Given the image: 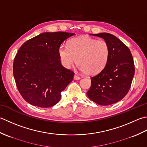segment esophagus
<instances>
[{"mask_svg": "<svg viewBox=\"0 0 147 147\" xmlns=\"http://www.w3.org/2000/svg\"><path fill=\"white\" fill-rule=\"evenodd\" d=\"M74 79L75 80H79L80 79V77H79L78 76H77V75H75L74 77Z\"/></svg>", "mask_w": 147, "mask_h": 147, "instance_id": "1", "label": "esophagus"}]
</instances>
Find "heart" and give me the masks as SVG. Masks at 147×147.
<instances>
[{
	"label": "heart",
	"instance_id": "b5f03b06",
	"mask_svg": "<svg viewBox=\"0 0 147 147\" xmlns=\"http://www.w3.org/2000/svg\"><path fill=\"white\" fill-rule=\"evenodd\" d=\"M110 54V46L107 41L86 36L74 38L67 46L62 44L58 48L59 59L65 68L72 67L76 59L79 69L89 76L104 69Z\"/></svg>",
	"mask_w": 147,
	"mask_h": 147
}]
</instances>
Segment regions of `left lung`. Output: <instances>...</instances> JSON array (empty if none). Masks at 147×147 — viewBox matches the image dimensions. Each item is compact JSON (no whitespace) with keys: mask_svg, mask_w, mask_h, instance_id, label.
I'll return each mask as SVG.
<instances>
[{"mask_svg":"<svg viewBox=\"0 0 147 147\" xmlns=\"http://www.w3.org/2000/svg\"><path fill=\"white\" fill-rule=\"evenodd\" d=\"M107 41L110 49L106 67L92 77L91 86L87 95L100 105H110L121 101L131 88L134 75V65L129 49L112 34H91Z\"/></svg>","mask_w":147,"mask_h":147,"instance_id":"8db88e82","label":"left lung"}]
</instances>
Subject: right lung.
<instances>
[{
  "label": "right lung",
  "mask_w": 147,
  "mask_h": 147,
  "mask_svg": "<svg viewBox=\"0 0 147 147\" xmlns=\"http://www.w3.org/2000/svg\"><path fill=\"white\" fill-rule=\"evenodd\" d=\"M75 34L44 32L24 43L13 63L17 88L32 105L48 108L61 99V92L72 81L74 73L61 65L58 48Z\"/></svg>",
  "instance_id": "obj_1"
}]
</instances>
